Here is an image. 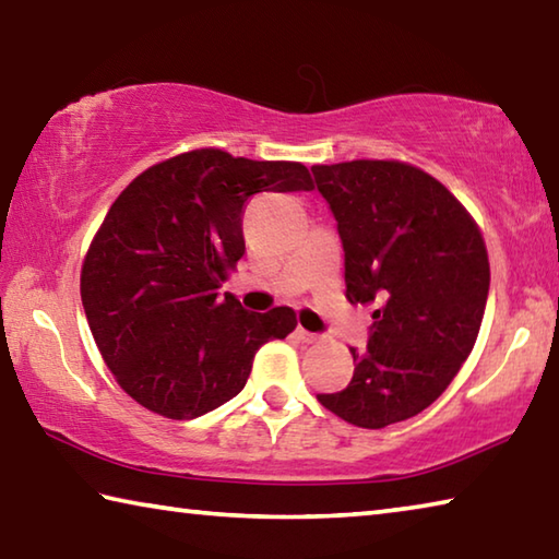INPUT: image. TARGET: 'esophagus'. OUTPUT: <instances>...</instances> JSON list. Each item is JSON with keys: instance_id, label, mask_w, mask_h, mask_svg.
<instances>
[{"instance_id": "obj_1", "label": "esophagus", "mask_w": 559, "mask_h": 559, "mask_svg": "<svg viewBox=\"0 0 559 559\" xmlns=\"http://www.w3.org/2000/svg\"><path fill=\"white\" fill-rule=\"evenodd\" d=\"M296 334H298V340H302V342H318L320 340V334H314V332H308V330H302V328H298L296 330Z\"/></svg>"}]
</instances>
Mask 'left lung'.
<instances>
[{
	"label": "left lung",
	"instance_id": "8db88e82",
	"mask_svg": "<svg viewBox=\"0 0 559 559\" xmlns=\"http://www.w3.org/2000/svg\"><path fill=\"white\" fill-rule=\"evenodd\" d=\"M344 249L349 302H377L347 389L318 393L359 428L408 420L469 357L489 298L479 227L440 180L399 160L312 166Z\"/></svg>",
	"mask_w": 559,
	"mask_h": 559
}]
</instances>
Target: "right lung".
<instances>
[{
    "mask_svg": "<svg viewBox=\"0 0 559 559\" xmlns=\"http://www.w3.org/2000/svg\"><path fill=\"white\" fill-rule=\"evenodd\" d=\"M312 190L290 160L200 148L151 166L109 207L80 296L109 371L131 399L192 420L245 389L253 354L296 330L290 308L249 312L225 293L245 257L241 210L257 192Z\"/></svg>",
    "mask_w": 559,
    "mask_h": 559,
    "instance_id": "1",
    "label": "right lung"
}]
</instances>
